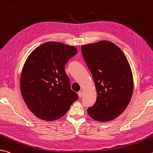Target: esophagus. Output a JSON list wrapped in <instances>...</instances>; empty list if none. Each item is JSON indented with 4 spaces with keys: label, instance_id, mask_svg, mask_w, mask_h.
Listing matches in <instances>:
<instances>
[{
    "label": "esophagus",
    "instance_id": "esophagus-1",
    "mask_svg": "<svg viewBox=\"0 0 153 153\" xmlns=\"http://www.w3.org/2000/svg\"><path fill=\"white\" fill-rule=\"evenodd\" d=\"M83 96V91H79L78 92V96L79 98H81V97Z\"/></svg>",
    "mask_w": 153,
    "mask_h": 153
}]
</instances>
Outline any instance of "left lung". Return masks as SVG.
I'll use <instances>...</instances> for the list:
<instances>
[{
  "instance_id": "8db88e82",
  "label": "left lung",
  "mask_w": 153,
  "mask_h": 153,
  "mask_svg": "<svg viewBox=\"0 0 153 153\" xmlns=\"http://www.w3.org/2000/svg\"><path fill=\"white\" fill-rule=\"evenodd\" d=\"M97 90V100L88 114L98 122H108L120 116L131 100L134 80L124 52L108 41L81 47Z\"/></svg>"
}]
</instances>
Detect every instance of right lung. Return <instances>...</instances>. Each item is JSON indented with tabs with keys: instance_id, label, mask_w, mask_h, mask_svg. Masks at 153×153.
I'll return each instance as SVG.
<instances>
[{
	"instance_id": "obj_1",
	"label": "right lung",
	"mask_w": 153,
	"mask_h": 153,
	"mask_svg": "<svg viewBox=\"0 0 153 153\" xmlns=\"http://www.w3.org/2000/svg\"><path fill=\"white\" fill-rule=\"evenodd\" d=\"M77 53L76 47L49 41L27 57L21 71V92L36 117L46 121L58 120L78 98L65 71L66 63Z\"/></svg>"
}]
</instances>
